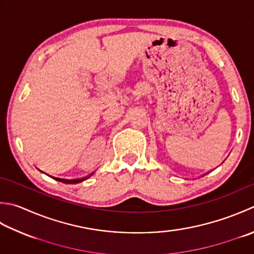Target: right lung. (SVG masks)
Returning <instances> with one entry per match:
<instances>
[{"label": "right lung", "instance_id": "1", "mask_svg": "<svg viewBox=\"0 0 254 254\" xmlns=\"http://www.w3.org/2000/svg\"><path fill=\"white\" fill-rule=\"evenodd\" d=\"M37 170H38L39 172H42V173H44V174H46L45 172H43V171L39 170V168H37ZM93 173H94V172H92L91 174H89V175L84 176V177H80V178H73V180H67V178L55 177V176H52V175H48V174H46V175H48L49 177H52V178H54V180H56V181H58V182H62V183H64V184H78V183H81V182H83V181L88 180L89 177H91V176L93 175Z\"/></svg>", "mask_w": 254, "mask_h": 254}]
</instances>
